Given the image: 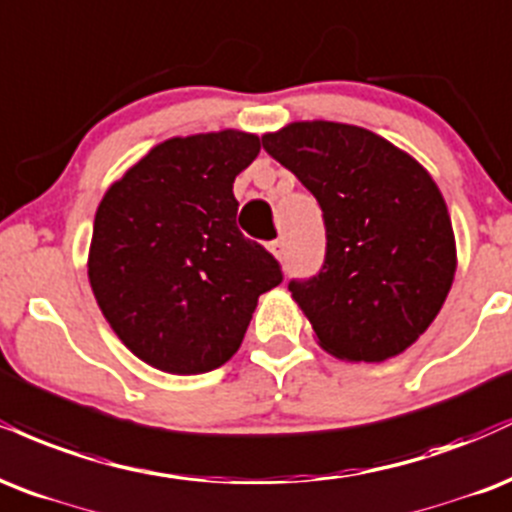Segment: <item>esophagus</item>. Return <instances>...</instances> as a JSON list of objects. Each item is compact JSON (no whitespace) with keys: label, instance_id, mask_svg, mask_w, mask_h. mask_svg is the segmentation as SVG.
Instances as JSON below:
<instances>
[{"label":"esophagus","instance_id":"1","mask_svg":"<svg viewBox=\"0 0 512 512\" xmlns=\"http://www.w3.org/2000/svg\"><path fill=\"white\" fill-rule=\"evenodd\" d=\"M268 249L275 258H285V242H282V239H275V242H270Z\"/></svg>","mask_w":512,"mask_h":512}]
</instances>
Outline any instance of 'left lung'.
<instances>
[{"mask_svg":"<svg viewBox=\"0 0 512 512\" xmlns=\"http://www.w3.org/2000/svg\"><path fill=\"white\" fill-rule=\"evenodd\" d=\"M261 143L323 210V268L290 282L318 345L347 362L405 352L438 316L458 268L448 206L431 174L352 124L292 122Z\"/></svg>","mask_w":512,"mask_h":512,"instance_id":"8db88e82","label":"left lung"}]
</instances>
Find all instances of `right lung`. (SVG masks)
<instances>
[{
    "instance_id": "right-lung-1",
    "label": "right lung",
    "mask_w": 512,
    "mask_h": 512,
    "mask_svg": "<svg viewBox=\"0 0 512 512\" xmlns=\"http://www.w3.org/2000/svg\"><path fill=\"white\" fill-rule=\"evenodd\" d=\"M258 150L237 129L167 138L102 196L90 287L117 338L165 374L225 364L258 297L282 282L280 263L237 227L232 184Z\"/></svg>"
}]
</instances>
